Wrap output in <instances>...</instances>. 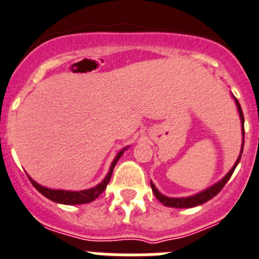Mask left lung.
Segmentation results:
<instances>
[{
    "mask_svg": "<svg viewBox=\"0 0 259 259\" xmlns=\"http://www.w3.org/2000/svg\"><path fill=\"white\" fill-rule=\"evenodd\" d=\"M236 100V104H237V109H238V113H240V117H241V123H242V136H245V132H244V114H242V109L241 107H240V103L237 102V99H235ZM242 150H244V145H242V148H241V154H242ZM241 154H240V156H238L237 161H236V164L232 167V169L229 170L228 173L226 175V177H224L222 181H219L218 184H215L213 186H211V188L206 189L204 192H201L198 193V194L195 195H192V197H186V198H168L165 197V195L161 194L160 192H157V189L155 188L154 184L151 183V188H152V192H154L155 197L157 198V201L160 202V203H163L164 206H167V207H175V208H189V207H195V206H198V204H202L204 203V202L210 201L211 198H213L215 195L218 194V193L222 190V189L224 188V185H226L227 183H228V180L231 179V176H232L233 170H235V168L237 167L238 161H240V159H241Z\"/></svg>",
    "mask_w": 259,
    "mask_h": 259,
    "instance_id": "left-lung-1",
    "label": "left lung"
}]
</instances>
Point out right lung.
<instances>
[{
  "instance_id": "obj_1",
  "label": "right lung",
  "mask_w": 259,
  "mask_h": 259,
  "mask_svg": "<svg viewBox=\"0 0 259 259\" xmlns=\"http://www.w3.org/2000/svg\"><path fill=\"white\" fill-rule=\"evenodd\" d=\"M125 150V148H123ZM123 150L117 154L116 159L113 160L111 165V169L108 172L107 177L103 180V183H100L99 185H96L95 188L89 189V190H82V192H65V190H52V189L44 188V186L39 185L37 183H35L33 180L30 179V181L32 183V185L35 186V189L39 193H41L44 197H47L48 199L53 202H57V203L62 204H83V203H89V202L95 201L99 195L102 194L103 192L107 188L108 183L111 181L112 172H113V168L116 165V163L118 161V159L121 157V155L123 154Z\"/></svg>"
}]
</instances>
